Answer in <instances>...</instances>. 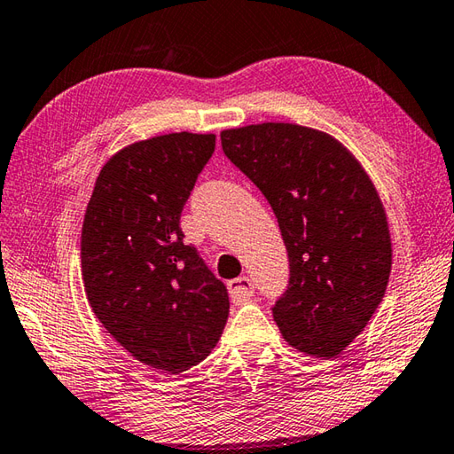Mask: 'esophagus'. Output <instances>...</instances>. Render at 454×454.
<instances>
[{"mask_svg": "<svg viewBox=\"0 0 454 454\" xmlns=\"http://www.w3.org/2000/svg\"><path fill=\"white\" fill-rule=\"evenodd\" d=\"M228 292H230V298H232L234 303H242V301H248L254 294V284L250 278L240 276L236 279H230L228 282Z\"/></svg>", "mask_w": 454, "mask_h": 454, "instance_id": "34e87169", "label": "esophagus"}]
</instances>
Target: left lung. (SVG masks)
Returning <instances> with one entry per match:
<instances>
[{
  "label": "left lung",
  "mask_w": 454,
  "mask_h": 454,
  "mask_svg": "<svg viewBox=\"0 0 454 454\" xmlns=\"http://www.w3.org/2000/svg\"><path fill=\"white\" fill-rule=\"evenodd\" d=\"M222 151L266 196L290 279L271 313L292 348L340 356L385 295L391 236L365 170L325 133L263 122L220 135Z\"/></svg>",
  "instance_id": "1"
}]
</instances>
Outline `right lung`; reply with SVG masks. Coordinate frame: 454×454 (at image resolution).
I'll list each match as a JSON object with an SVG mask.
<instances>
[{
	"label": "right lung",
	"instance_id": "add662e5",
	"mask_svg": "<svg viewBox=\"0 0 454 454\" xmlns=\"http://www.w3.org/2000/svg\"><path fill=\"white\" fill-rule=\"evenodd\" d=\"M214 146V135L172 133L122 148L83 220L81 270L95 316L130 356L170 375L208 357L230 311L226 286L180 228Z\"/></svg>",
	"mask_w": 454,
	"mask_h": 454
}]
</instances>
